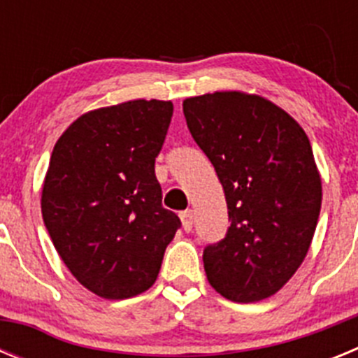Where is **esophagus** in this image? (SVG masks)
Listing matches in <instances>:
<instances>
[{
	"instance_id": "1",
	"label": "esophagus",
	"mask_w": 358,
	"mask_h": 358,
	"mask_svg": "<svg viewBox=\"0 0 358 358\" xmlns=\"http://www.w3.org/2000/svg\"><path fill=\"white\" fill-rule=\"evenodd\" d=\"M181 220H182V229H185L186 233H189L192 227H194V213H192V210L181 211Z\"/></svg>"
}]
</instances>
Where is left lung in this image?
I'll use <instances>...</instances> for the list:
<instances>
[{"instance_id":"1","label":"left lung","mask_w":358,"mask_h":358,"mask_svg":"<svg viewBox=\"0 0 358 358\" xmlns=\"http://www.w3.org/2000/svg\"><path fill=\"white\" fill-rule=\"evenodd\" d=\"M186 125L224 188L231 226L204 248L210 285L236 303L276 294L303 264L321 211V177L305 131L256 94L186 98Z\"/></svg>"}]
</instances>
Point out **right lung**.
<instances>
[{"mask_svg":"<svg viewBox=\"0 0 358 358\" xmlns=\"http://www.w3.org/2000/svg\"><path fill=\"white\" fill-rule=\"evenodd\" d=\"M172 102L132 100L85 113L52 152L44 226L85 289L125 299L150 289L181 220L161 204L156 179Z\"/></svg>","mask_w":358,"mask_h":358,"instance_id":"obj_1","label":"right lung"}]
</instances>
